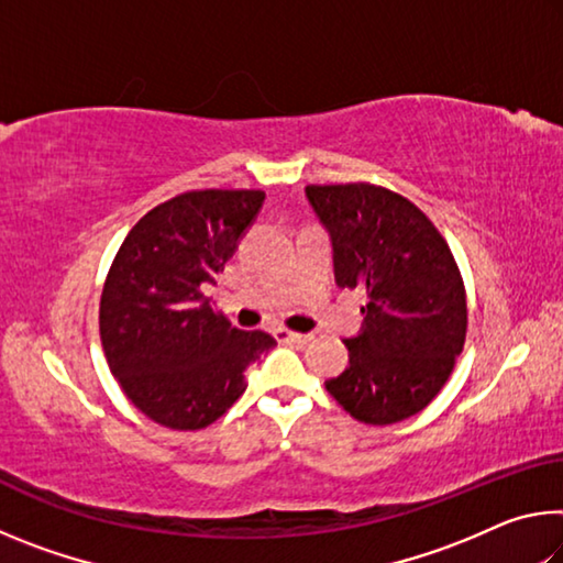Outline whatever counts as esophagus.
Masks as SVG:
<instances>
[{
  "instance_id": "obj_1",
  "label": "esophagus",
  "mask_w": 563,
  "mask_h": 563,
  "mask_svg": "<svg viewBox=\"0 0 563 563\" xmlns=\"http://www.w3.org/2000/svg\"><path fill=\"white\" fill-rule=\"evenodd\" d=\"M275 338L295 342V345H308V342L312 340L310 332H290V330H278V332H275Z\"/></svg>"
}]
</instances>
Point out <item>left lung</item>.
<instances>
[{
  "mask_svg": "<svg viewBox=\"0 0 563 563\" xmlns=\"http://www.w3.org/2000/svg\"><path fill=\"white\" fill-rule=\"evenodd\" d=\"M332 243L340 288L365 290L347 367L325 383L365 424H395L432 402L466 338V295L440 231L415 203L369 184L305 186Z\"/></svg>",
  "mask_w": 563,
  "mask_h": 563,
  "instance_id": "left-lung-1",
  "label": "left lung"
}]
</instances>
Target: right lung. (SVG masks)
Here are the masks:
<instances>
[{
	"instance_id": "add662e5",
	"label": "right lung",
	"mask_w": 563,
	"mask_h": 563,
	"mask_svg": "<svg viewBox=\"0 0 563 563\" xmlns=\"http://www.w3.org/2000/svg\"><path fill=\"white\" fill-rule=\"evenodd\" d=\"M263 190H188L131 228L101 292L99 330L126 397L170 430H203L245 393L278 342L238 330L203 290L258 218Z\"/></svg>"
}]
</instances>
